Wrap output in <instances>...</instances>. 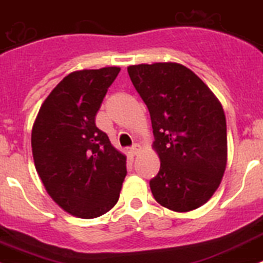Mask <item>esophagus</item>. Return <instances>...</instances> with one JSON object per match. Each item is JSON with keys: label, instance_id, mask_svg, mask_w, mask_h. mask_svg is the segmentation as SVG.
<instances>
[{"label": "esophagus", "instance_id": "34e87169", "mask_svg": "<svg viewBox=\"0 0 263 263\" xmlns=\"http://www.w3.org/2000/svg\"><path fill=\"white\" fill-rule=\"evenodd\" d=\"M138 152H140V146H138V145H134V146H132L129 149V154L132 157L137 156V154H138Z\"/></svg>", "mask_w": 263, "mask_h": 263}]
</instances>
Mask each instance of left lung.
Wrapping results in <instances>:
<instances>
[{
    "mask_svg": "<svg viewBox=\"0 0 263 263\" xmlns=\"http://www.w3.org/2000/svg\"><path fill=\"white\" fill-rule=\"evenodd\" d=\"M129 77L146 104L161 161L150 189L159 205L185 213L205 205L228 162L226 117L194 71L177 62L130 65Z\"/></svg>",
    "mask_w": 263,
    "mask_h": 263,
    "instance_id": "obj_1",
    "label": "left lung"
}]
</instances>
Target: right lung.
I'll return each mask as SVG.
<instances>
[{
  "instance_id": "1",
  "label": "right lung",
  "mask_w": 263,
  "mask_h": 263,
  "mask_svg": "<svg viewBox=\"0 0 263 263\" xmlns=\"http://www.w3.org/2000/svg\"><path fill=\"white\" fill-rule=\"evenodd\" d=\"M121 67L67 74L40 107L31 129L35 170L51 199L78 218L113 209L126 177V156L96 126V116Z\"/></svg>"
}]
</instances>
